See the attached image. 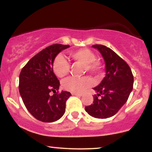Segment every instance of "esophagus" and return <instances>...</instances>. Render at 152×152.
Returning a JSON list of instances; mask_svg holds the SVG:
<instances>
[{"instance_id":"34e87169","label":"esophagus","mask_w":152,"mask_h":152,"mask_svg":"<svg viewBox=\"0 0 152 152\" xmlns=\"http://www.w3.org/2000/svg\"><path fill=\"white\" fill-rule=\"evenodd\" d=\"M73 96H81L82 94H78V93H72Z\"/></svg>"}]
</instances>
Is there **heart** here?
Segmentation results:
<instances>
[{
  "instance_id": "obj_1",
  "label": "heart",
  "mask_w": 152,
  "mask_h": 152,
  "mask_svg": "<svg viewBox=\"0 0 152 152\" xmlns=\"http://www.w3.org/2000/svg\"><path fill=\"white\" fill-rule=\"evenodd\" d=\"M70 56L75 61L83 64L85 71L94 74H99L102 72V66L100 61L96 60L95 53L88 48H81L70 53ZM53 70L58 77L62 78L69 74L70 70V64L65 57L61 54H58L54 59L53 63ZM93 83V81L88 76L81 78L69 77L64 80L62 86L66 91L73 93H81L84 91Z\"/></svg>"
}]
</instances>
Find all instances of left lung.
Instances as JSON below:
<instances>
[{
    "label": "left lung",
    "instance_id": "8db88e82",
    "mask_svg": "<svg viewBox=\"0 0 152 152\" xmlns=\"http://www.w3.org/2000/svg\"><path fill=\"white\" fill-rule=\"evenodd\" d=\"M92 46L102 53L106 73L100 84L94 88L97 94L94 95L93 104L86 106L85 110L93 117L109 118L116 114L128 100L133 89L134 76L129 66L114 50L103 45Z\"/></svg>",
    "mask_w": 152,
    "mask_h": 152
}]
</instances>
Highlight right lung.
<instances>
[{
  "label": "right lung",
  "mask_w": 152,
  "mask_h": 152,
  "mask_svg": "<svg viewBox=\"0 0 152 152\" xmlns=\"http://www.w3.org/2000/svg\"><path fill=\"white\" fill-rule=\"evenodd\" d=\"M69 45L53 44L40 51L22 69L19 76V92L24 105L36 119L53 122L61 118L70 92L59 93L60 82L53 71L56 56ZM53 92V95L50 93Z\"/></svg>",
  "instance_id": "right-lung-1"
}]
</instances>
